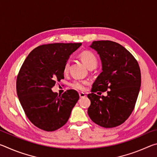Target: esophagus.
<instances>
[{"label":"esophagus","instance_id":"esophagus-1","mask_svg":"<svg viewBox=\"0 0 157 157\" xmlns=\"http://www.w3.org/2000/svg\"><path fill=\"white\" fill-rule=\"evenodd\" d=\"M79 98H83L86 97V95H85V94H84V93H79Z\"/></svg>","mask_w":157,"mask_h":157}]
</instances>
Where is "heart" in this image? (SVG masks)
<instances>
[{
	"instance_id": "1",
	"label": "heart",
	"mask_w": 157,
	"mask_h": 157,
	"mask_svg": "<svg viewBox=\"0 0 157 157\" xmlns=\"http://www.w3.org/2000/svg\"><path fill=\"white\" fill-rule=\"evenodd\" d=\"M79 57L82 61L85 66H86L89 69L90 68H95L98 65V59L95 55L91 51H84L79 54ZM69 64L70 62L67 61L65 63L64 66H63V72L65 73H67L69 68ZM87 84V82L85 80H75L71 84V86L73 89L78 90V91H83L85 89V86Z\"/></svg>"
}]
</instances>
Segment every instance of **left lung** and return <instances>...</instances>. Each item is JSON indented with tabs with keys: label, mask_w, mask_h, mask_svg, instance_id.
Masks as SVG:
<instances>
[{
	"label": "left lung",
	"mask_w": 157,
	"mask_h": 157,
	"mask_svg": "<svg viewBox=\"0 0 157 157\" xmlns=\"http://www.w3.org/2000/svg\"><path fill=\"white\" fill-rule=\"evenodd\" d=\"M99 55L102 72L89 94L91 105L88 114L93 122L105 128L123 123L131 115L141 84L137 61L121 44L111 41H95L89 46ZM109 90L107 97L98 96L97 91Z\"/></svg>",
	"instance_id": "8db88e82"
}]
</instances>
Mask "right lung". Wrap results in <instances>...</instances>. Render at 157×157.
I'll return each mask as SVG.
<instances>
[{"mask_svg": "<svg viewBox=\"0 0 157 157\" xmlns=\"http://www.w3.org/2000/svg\"><path fill=\"white\" fill-rule=\"evenodd\" d=\"M78 44H50L32 50L18 73V100L32 123L47 132L57 130L67 123L79 96L75 90L60 95L52 88L63 79V66L71 55L81 46Z\"/></svg>", "mask_w": 157, "mask_h": 157, "instance_id": "right-lung-1", "label": "right lung"}]
</instances>
